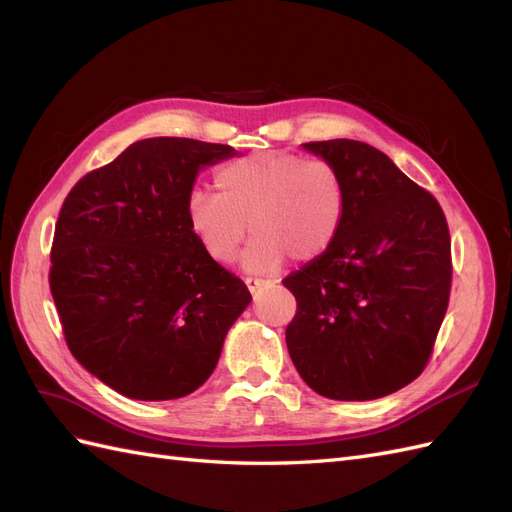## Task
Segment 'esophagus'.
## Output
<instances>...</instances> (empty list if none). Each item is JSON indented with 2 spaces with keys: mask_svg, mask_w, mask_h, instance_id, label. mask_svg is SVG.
Listing matches in <instances>:
<instances>
[{
  "mask_svg": "<svg viewBox=\"0 0 512 512\" xmlns=\"http://www.w3.org/2000/svg\"><path fill=\"white\" fill-rule=\"evenodd\" d=\"M245 284H247V288H250V292L252 294H256V292H260L262 288H267V280H260V277H245Z\"/></svg>",
  "mask_w": 512,
  "mask_h": 512,
  "instance_id": "34e87169",
  "label": "esophagus"
}]
</instances>
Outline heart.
I'll use <instances>...</instances> for the list:
<instances>
[{
	"label": "heart",
	"instance_id": "1",
	"mask_svg": "<svg viewBox=\"0 0 512 512\" xmlns=\"http://www.w3.org/2000/svg\"><path fill=\"white\" fill-rule=\"evenodd\" d=\"M218 194L188 198V224L200 247L228 265L252 232L247 265L275 269L288 256L312 262L327 254L346 218V185L327 160L290 151H258L230 160L213 175Z\"/></svg>",
	"mask_w": 512,
	"mask_h": 512
}]
</instances>
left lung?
I'll return each instance as SVG.
<instances>
[{"label": "left lung", "instance_id": "8db88e82", "mask_svg": "<svg viewBox=\"0 0 512 512\" xmlns=\"http://www.w3.org/2000/svg\"><path fill=\"white\" fill-rule=\"evenodd\" d=\"M303 147L342 175L346 218L331 250L282 282L297 299L290 359L322 397L391 395L423 374L451 297L444 211L376 147L348 138Z\"/></svg>", "mask_w": 512, "mask_h": 512}]
</instances>
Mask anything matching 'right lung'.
Here are the masks:
<instances>
[{
    "instance_id": "obj_1",
    "label": "right lung",
    "mask_w": 512,
    "mask_h": 512,
    "mask_svg": "<svg viewBox=\"0 0 512 512\" xmlns=\"http://www.w3.org/2000/svg\"><path fill=\"white\" fill-rule=\"evenodd\" d=\"M235 149L194 138L132 143L74 183L51 245L61 331L89 374L141 401L194 393L252 294L188 224L198 170Z\"/></svg>"
}]
</instances>
